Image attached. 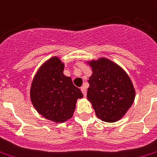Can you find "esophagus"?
<instances>
[{
    "instance_id": "34e87169",
    "label": "esophagus",
    "mask_w": 157,
    "mask_h": 157,
    "mask_svg": "<svg viewBox=\"0 0 157 157\" xmlns=\"http://www.w3.org/2000/svg\"><path fill=\"white\" fill-rule=\"evenodd\" d=\"M81 92L83 93L84 96H86V86L81 87Z\"/></svg>"
}]
</instances>
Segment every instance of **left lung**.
Here are the masks:
<instances>
[{
    "mask_svg": "<svg viewBox=\"0 0 157 157\" xmlns=\"http://www.w3.org/2000/svg\"><path fill=\"white\" fill-rule=\"evenodd\" d=\"M87 63L92 69L87 100L102 121H118L134 101L136 92L131 79L120 66L106 57Z\"/></svg>",
    "mask_w": 157,
    "mask_h": 157,
    "instance_id": "8db88e82",
    "label": "left lung"
}]
</instances>
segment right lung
Wrapping results in <instances>:
<instances>
[{
	"label": "right lung",
	"instance_id": "obj_1",
	"mask_svg": "<svg viewBox=\"0 0 157 157\" xmlns=\"http://www.w3.org/2000/svg\"><path fill=\"white\" fill-rule=\"evenodd\" d=\"M64 63L57 56L43 63L33 77L30 100L37 112L54 123H64L73 115L76 100L83 98L71 78L63 74Z\"/></svg>",
	"mask_w": 157,
	"mask_h": 157
}]
</instances>
